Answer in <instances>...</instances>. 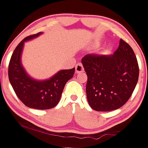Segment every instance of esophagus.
Here are the masks:
<instances>
[{
	"mask_svg": "<svg viewBox=\"0 0 148 148\" xmlns=\"http://www.w3.org/2000/svg\"><path fill=\"white\" fill-rule=\"evenodd\" d=\"M75 69H76V73H77V74H79V73L82 72V71H84L83 66L81 63L77 64L76 65Z\"/></svg>",
	"mask_w": 148,
	"mask_h": 148,
	"instance_id": "esophagus-1",
	"label": "esophagus"
}]
</instances>
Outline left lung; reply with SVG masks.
Segmentation results:
<instances>
[{
	"label": "left lung",
	"mask_w": 148,
	"mask_h": 148,
	"mask_svg": "<svg viewBox=\"0 0 148 148\" xmlns=\"http://www.w3.org/2000/svg\"><path fill=\"white\" fill-rule=\"evenodd\" d=\"M82 63L87 75L86 97L90 107L98 112L117 110L132 96L139 77L134 51L120 39L114 54H86Z\"/></svg>",
	"instance_id": "8db88e82"
}]
</instances>
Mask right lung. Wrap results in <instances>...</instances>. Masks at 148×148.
<instances>
[{"instance_id": "right-lung-1", "label": "right lung", "mask_w": 148, "mask_h": 148, "mask_svg": "<svg viewBox=\"0 0 148 148\" xmlns=\"http://www.w3.org/2000/svg\"><path fill=\"white\" fill-rule=\"evenodd\" d=\"M41 34L28 36L16 46L8 66V78L16 95L25 105L37 110H49L57 105L66 83L73 77L75 68L61 70L45 81H36L31 78L22 66L21 55L25 41Z\"/></svg>"}]
</instances>
